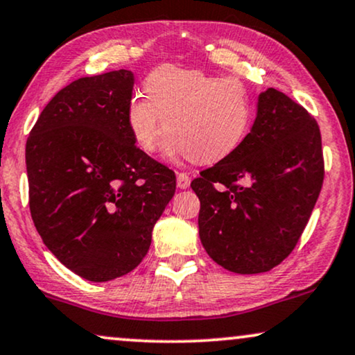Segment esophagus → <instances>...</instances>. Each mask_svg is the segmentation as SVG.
Returning a JSON list of instances; mask_svg holds the SVG:
<instances>
[{
    "instance_id": "esophagus-1",
    "label": "esophagus",
    "mask_w": 355,
    "mask_h": 355,
    "mask_svg": "<svg viewBox=\"0 0 355 355\" xmlns=\"http://www.w3.org/2000/svg\"><path fill=\"white\" fill-rule=\"evenodd\" d=\"M190 182H191V178L188 173H185V172L177 173V187L180 188V190H185V188L190 187Z\"/></svg>"
}]
</instances>
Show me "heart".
<instances>
[{
	"label": "heart",
	"mask_w": 355,
	"mask_h": 355,
	"mask_svg": "<svg viewBox=\"0 0 355 355\" xmlns=\"http://www.w3.org/2000/svg\"><path fill=\"white\" fill-rule=\"evenodd\" d=\"M146 94H135L126 110L131 136L144 153H155L170 133L168 155L216 164L234 154L252 128V97L237 78L162 66L149 74Z\"/></svg>",
	"instance_id": "b5f03b06"
}]
</instances>
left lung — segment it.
<instances>
[{
  "instance_id": "left-lung-1",
  "label": "left lung",
  "mask_w": 355,
  "mask_h": 355,
  "mask_svg": "<svg viewBox=\"0 0 355 355\" xmlns=\"http://www.w3.org/2000/svg\"><path fill=\"white\" fill-rule=\"evenodd\" d=\"M323 178L315 118L276 89L261 92L243 144L191 182L202 247L232 272L269 271L295 248Z\"/></svg>"
}]
</instances>
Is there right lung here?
<instances>
[{
    "label": "right lung",
    "mask_w": 355,
    "mask_h": 355,
    "mask_svg": "<svg viewBox=\"0 0 355 355\" xmlns=\"http://www.w3.org/2000/svg\"><path fill=\"white\" fill-rule=\"evenodd\" d=\"M128 69L81 78L42 110L26 144L37 232L66 268L92 282L143 261L175 195V173L136 148L126 121Z\"/></svg>",
    "instance_id": "1"
}]
</instances>
